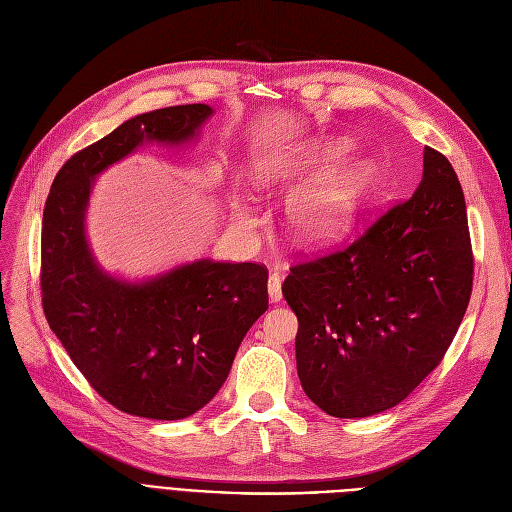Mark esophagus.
<instances>
[{"instance_id": "obj_1", "label": "esophagus", "mask_w": 512, "mask_h": 512, "mask_svg": "<svg viewBox=\"0 0 512 512\" xmlns=\"http://www.w3.org/2000/svg\"><path fill=\"white\" fill-rule=\"evenodd\" d=\"M267 288H269V298H271V302H281V298H283V294H281V277H279L277 273H273V275L269 277Z\"/></svg>"}]
</instances>
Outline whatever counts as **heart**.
<instances>
[{"label": "heart", "instance_id": "obj_1", "mask_svg": "<svg viewBox=\"0 0 512 512\" xmlns=\"http://www.w3.org/2000/svg\"><path fill=\"white\" fill-rule=\"evenodd\" d=\"M353 151L351 140H327L311 149L296 170H279L277 176L300 174L309 185L296 191L290 203L294 235L306 243H325L342 237L357 222L367 199L378 185V168L370 159L349 161L335 168ZM239 220L252 222L248 210L235 206Z\"/></svg>", "mask_w": 512, "mask_h": 512}]
</instances>
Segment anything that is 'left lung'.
Listing matches in <instances>:
<instances>
[{
  "instance_id": "left-lung-1",
  "label": "left lung",
  "mask_w": 512,
  "mask_h": 512,
  "mask_svg": "<svg viewBox=\"0 0 512 512\" xmlns=\"http://www.w3.org/2000/svg\"><path fill=\"white\" fill-rule=\"evenodd\" d=\"M473 267L460 180L445 155L424 147L422 180L410 199L346 248L294 264L283 281L298 317L304 393L336 418L401 403L452 344Z\"/></svg>"
}]
</instances>
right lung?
<instances>
[{
	"label": "right lung",
	"instance_id": "right-lung-1",
	"mask_svg": "<svg viewBox=\"0 0 512 512\" xmlns=\"http://www.w3.org/2000/svg\"><path fill=\"white\" fill-rule=\"evenodd\" d=\"M180 105L136 115L58 170L42 222V304L77 370L117 410L180 420L212 401L254 321L267 267L201 258L132 283L98 267L86 241L94 178L145 142L182 145L212 115Z\"/></svg>",
	"mask_w": 512,
	"mask_h": 512
}]
</instances>
